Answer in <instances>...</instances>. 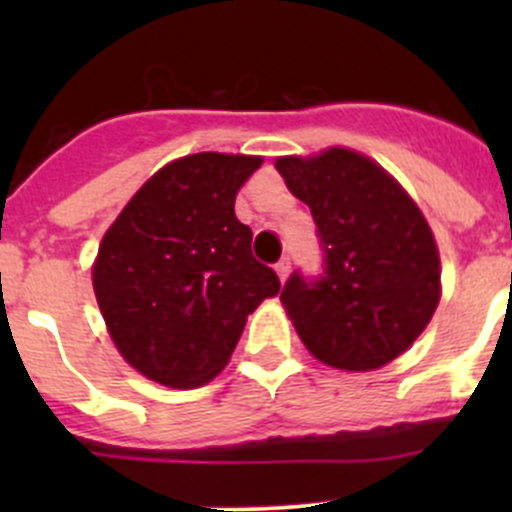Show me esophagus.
Wrapping results in <instances>:
<instances>
[{
  "label": "esophagus",
  "instance_id": "obj_1",
  "mask_svg": "<svg viewBox=\"0 0 512 512\" xmlns=\"http://www.w3.org/2000/svg\"><path fill=\"white\" fill-rule=\"evenodd\" d=\"M275 270H277V275H280V280L285 282L289 275V257H282V260L275 265Z\"/></svg>",
  "mask_w": 512,
  "mask_h": 512
}]
</instances>
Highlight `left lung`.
<instances>
[{"mask_svg": "<svg viewBox=\"0 0 512 512\" xmlns=\"http://www.w3.org/2000/svg\"><path fill=\"white\" fill-rule=\"evenodd\" d=\"M277 170L312 210L324 252L317 277L294 270L280 294L299 339L334 369L389 364L438 307L431 227L384 168L347 148L280 158Z\"/></svg>", "mask_w": 512, "mask_h": 512, "instance_id": "obj_1", "label": "left lung"}]
</instances>
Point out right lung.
Here are the masks:
<instances>
[{
    "label": "right lung",
    "instance_id": "obj_1",
    "mask_svg": "<svg viewBox=\"0 0 512 512\" xmlns=\"http://www.w3.org/2000/svg\"><path fill=\"white\" fill-rule=\"evenodd\" d=\"M262 158L195 153L160 168L103 235L94 292L113 344L148 379L203 386L240 342L247 314L280 292L252 255L235 195Z\"/></svg>",
    "mask_w": 512,
    "mask_h": 512
}]
</instances>
